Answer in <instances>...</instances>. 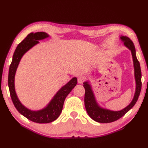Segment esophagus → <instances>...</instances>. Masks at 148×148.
<instances>
[{"label":"esophagus","mask_w":148,"mask_h":148,"mask_svg":"<svg viewBox=\"0 0 148 148\" xmlns=\"http://www.w3.org/2000/svg\"><path fill=\"white\" fill-rule=\"evenodd\" d=\"M77 81H78V83H80V84L83 83L84 82V77H78Z\"/></svg>","instance_id":"obj_1"}]
</instances>
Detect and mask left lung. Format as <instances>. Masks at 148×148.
<instances>
[{
	"label": "left lung",
	"mask_w": 148,
	"mask_h": 148,
	"mask_svg": "<svg viewBox=\"0 0 148 148\" xmlns=\"http://www.w3.org/2000/svg\"><path fill=\"white\" fill-rule=\"evenodd\" d=\"M119 40L123 42L124 46L130 50L132 56L134 69V78L136 81V90H135L133 99L130 103L125 108L119 111H112L100 106L93 92L92 84L90 81H86L83 83V86L85 89V95H84V106L88 114L94 121L102 123H108L118 120V119L123 116L126 113L133 108L136 104L139 98L141 90V71L140 64L136 56V51L133 42L129 37L125 36H119ZM99 74L98 71L95 72H92V75H97Z\"/></svg>",
	"instance_id": "1"
}]
</instances>
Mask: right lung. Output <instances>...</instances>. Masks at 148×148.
Listing matches in <instances>:
<instances>
[{
	"instance_id": "add662e5",
	"label": "right lung",
	"mask_w": 148,
	"mask_h": 148,
	"mask_svg": "<svg viewBox=\"0 0 148 148\" xmlns=\"http://www.w3.org/2000/svg\"><path fill=\"white\" fill-rule=\"evenodd\" d=\"M49 37L48 34L44 32L29 34L16 48L9 70L8 86L12 101L16 109L21 114L29 120L38 123H48L58 118L62 111L66 97L77 84V78L76 77H72L67 84L61 87L45 108L37 111L27 108L19 100L16 92L14 84L15 75L19 64L22 57L28 51L38 45L39 40L45 39Z\"/></svg>"
}]
</instances>
